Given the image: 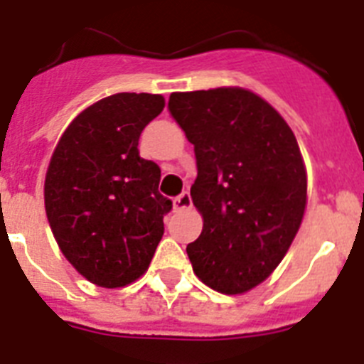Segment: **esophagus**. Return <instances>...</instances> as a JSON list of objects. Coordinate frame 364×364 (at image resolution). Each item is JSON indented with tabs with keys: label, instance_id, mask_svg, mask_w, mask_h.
Masks as SVG:
<instances>
[{
	"label": "esophagus",
	"instance_id": "obj_1",
	"mask_svg": "<svg viewBox=\"0 0 364 364\" xmlns=\"http://www.w3.org/2000/svg\"><path fill=\"white\" fill-rule=\"evenodd\" d=\"M173 207H176V210H181V209H191L192 207V198L188 192H183V194H179V196L173 200Z\"/></svg>",
	"mask_w": 364,
	"mask_h": 364
}]
</instances>
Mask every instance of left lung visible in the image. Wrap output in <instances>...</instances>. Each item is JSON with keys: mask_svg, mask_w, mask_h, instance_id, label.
Masks as SVG:
<instances>
[{"mask_svg": "<svg viewBox=\"0 0 364 364\" xmlns=\"http://www.w3.org/2000/svg\"><path fill=\"white\" fill-rule=\"evenodd\" d=\"M168 109L194 144L191 196L203 218L187 246L192 270L222 294H244L283 261L304 220L307 172L294 133L240 87L173 92Z\"/></svg>", "mask_w": 364, "mask_h": 364, "instance_id": "8db88e82", "label": "left lung"}]
</instances>
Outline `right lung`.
<instances>
[{"label": "right lung", "mask_w": 364, "mask_h": 364, "mask_svg": "<svg viewBox=\"0 0 364 364\" xmlns=\"http://www.w3.org/2000/svg\"><path fill=\"white\" fill-rule=\"evenodd\" d=\"M164 109L161 94L120 92L79 112L53 149L46 216L60 252L90 283L120 289L154 259L172 201L161 168L139 155L140 133Z\"/></svg>", "instance_id": "add662e5"}]
</instances>
